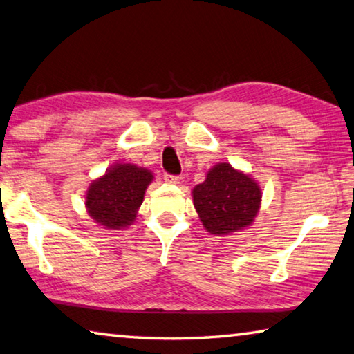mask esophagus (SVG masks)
Returning <instances> with one entry per match:
<instances>
[{
  "label": "esophagus",
  "instance_id": "obj_1",
  "mask_svg": "<svg viewBox=\"0 0 354 354\" xmlns=\"http://www.w3.org/2000/svg\"><path fill=\"white\" fill-rule=\"evenodd\" d=\"M164 179H165L167 183H170V184H179V181H181V176H176V175H170V173H165Z\"/></svg>",
  "mask_w": 354,
  "mask_h": 354
}]
</instances>
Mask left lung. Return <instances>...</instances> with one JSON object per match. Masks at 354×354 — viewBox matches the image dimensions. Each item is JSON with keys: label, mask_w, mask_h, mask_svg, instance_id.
<instances>
[{"label": "left lung", "mask_w": 354, "mask_h": 354, "mask_svg": "<svg viewBox=\"0 0 354 354\" xmlns=\"http://www.w3.org/2000/svg\"><path fill=\"white\" fill-rule=\"evenodd\" d=\"M194 205L207 232L229 235L252 224L260 210L261 190L246 173L227 162L210 169L192 192Z\"/></svg>", "instance_id": "8db88e82"}]
</instances>
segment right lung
Listing matches in <instances>:
<instances>
[{"label": "right lung", "mask_w": 354, "mask_h": 354, "mask_svg": "<svg viewBox=\"0 0 354 354\" xmlns=\"http://www.w3.org/2000/svg\"><path fill=\"white\" fill-rule=\"evenodd\" d=\"M151 171L133 164H115L86 190V210L105 229H122L136 220Z\"/></svg>", "instance_id": "1"}]
</instances>
